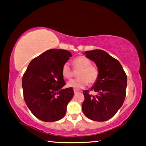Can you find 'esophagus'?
I'll return each mask as SVG.
<instances>
[{
  "instance_id": "1",
  "label": "esophagus",
  "mask_w": 146,
  "mask_h": 146,
  "mask_svg": "<svg viewBox=\"0 0 146 146\" xmlns=\"http://www.w3.org/2000/svg\"><path fill=\"white\" fill-rule=\"evenodd\" d=\"M79 92H80V91L78 90H76V89H74V92L75 94Z\"/></svg>"
}]
</instances>
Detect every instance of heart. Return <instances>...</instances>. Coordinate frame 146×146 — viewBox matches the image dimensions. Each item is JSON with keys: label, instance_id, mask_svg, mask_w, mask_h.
I'll use <instances>...</instances> for the list:
<instances>
[{"label": "heart", "instance_id": "obj_1", "mask_svg": "<svg viewBox=\"0 0 146 146\" xmlns=\"http://www.w3.org/2000/svg\"><path fill=\"white\" fill-rule=\"evenodd\" d=\"M73 67L75 70H79L77 74L78 78L68 82L67 86L75 89L84 88L88 83L92 85L96 82L99 77V70L97 67L92 65L91 60L84 56H80L74 59ZM62 74L66 79H71L74 75L73 70L68 63H65L62 67Z\"/></svg>", "mask_w": 146, "mask_h": 146}]
</instances>
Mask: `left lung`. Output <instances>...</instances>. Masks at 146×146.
I'll return each mask as SVG.
<instances>
[{"label":"left lung","mask_w":146,"mask_h":146,"mask_svg":"<svg viewBox=\"0 0 146 146\" xmlns=\"http://www.w3.org/2000/svg\"><path fill=\"white\" fill-rule=\"evenodd\" d=\"M86 56L93 60L99 70V77L90 90H85L82 109L88 118L94 121L108 120L119 110L126 95L127 76L121 64L102 50L86 51ZM90 91L98 93L96 96Z\"/></svg>","instance_id":"1"}]
</instances>
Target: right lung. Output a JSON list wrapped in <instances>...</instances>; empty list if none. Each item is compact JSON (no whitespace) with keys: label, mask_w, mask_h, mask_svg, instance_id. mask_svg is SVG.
Listing matches in <instances>:
<instances>
[{"label":"right lung","mask_w":146,"mask_h":146,"mask_svg":"<svg viewBox=\"0 0 146 146\" xmlns=\"http://www.w3.org/2000/svg\"><path fill=\"white\" fill-rule=\"evenodd\" d=\"M71 56L66 50H48L34 58L24 74L22 85L25 103L42 121H58L66 114L74 90L72 88L62 89L66 82L61 70Z\"/></svg>","instance_id":"add662e5"}]
</instances>
